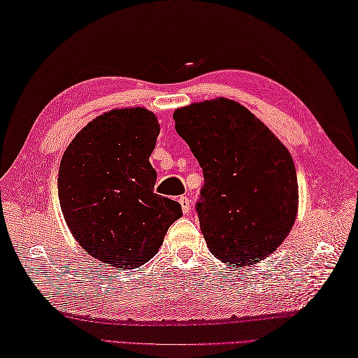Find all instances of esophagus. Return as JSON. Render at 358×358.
<instances>
[{
  "label": "esophagus",
  "instance_id": "34e87169",
  "mask_svg": "<svg viewBox=\"0 0 358 358\" xmlns=\"http://www.w3.org/2000/svg\"><path fill=\"white\" fill-rule=\"evenodd\" d=\"M178 202L180 203V208H182V211H184V214H188L189 213V199L187 196H180L178 199Z\"/></svg>",
  "mask_w": 358,
  "mask_h": 358
}]
</instances>
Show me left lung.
<instances>
[{"mask_svg":"<svg viewBox=\"0 0 358 358\" xmlns=\"http://www.w3.org/2000/svg\"><path fill=\"white\" fill-rule=\"evenodd\" d=\"M173 118L203 170L197 214L211 254L234 268L273 254L299 205L287 147L248 108L224 97L191 103Z\"/></svg>","mask_w":358,"mask_h":358,"instance_id":"1","label":"left lung"}]
</instances>
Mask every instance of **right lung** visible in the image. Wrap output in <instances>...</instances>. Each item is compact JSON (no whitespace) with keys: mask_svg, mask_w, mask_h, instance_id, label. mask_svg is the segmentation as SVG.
Segmentation results:
<instances>
[{"mask_svg":"<svg viewBox=\"0 0 358 358\" xmlns=\"http://www.w3.org/2000/svg\"><path fill=\"white\" fill-rule=\"evenodd\" d=\"M145 108L104 112L76 135L59 167V202L73 237L109 267L145 264L162 246L182 208L153 193L149 161L159 135Z\"/></svg>","mask_w":358,"mask_h":358,"instance_id":"right-lung-1","label":"right lung"}]
</instances>
